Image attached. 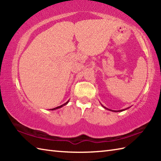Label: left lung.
Segmentation results:
<instances>
[{
    "label": "left lung",
    "instance_id": "obj_1",
    "mask_svg": "<svg viewBox=\"0 0 161 161\" xmlns=\"http://www.w3.org/2000/svg\"><path fill=\"white\" fill-rule=\"evenodd\" d=\"M105 108V107H104ZM110 111H111V110H110ZM124 111V110H120V111Z\"/></svg>",
    "mask_w": 161,
    "mask_h": 161
}]
</instances>
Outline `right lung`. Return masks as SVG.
<instances>
[{
	"label": "right lung",
	"instance_id": "obj_1",
	"mask_svg": "<svg viewBox=\"0 0 161 161\" xmlns=\"http://www.w3.org/2000/svg\"><path fill=\"white\" fill-rule=\"evenodd\" d=\"M68 102H68H66V103L65 104H62V105H61V106H59V107H56V108H52V110H54V109H57V108H61V107H62L63 106H64V105H66L67 103Z\"/></svg>",
	"mask_w": 161,
	"mask_h": 161
}]
</instances>
